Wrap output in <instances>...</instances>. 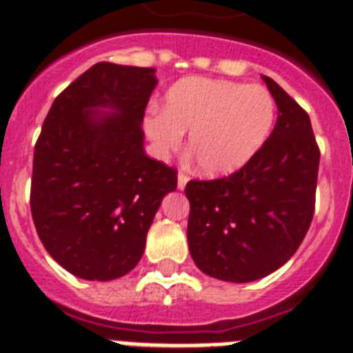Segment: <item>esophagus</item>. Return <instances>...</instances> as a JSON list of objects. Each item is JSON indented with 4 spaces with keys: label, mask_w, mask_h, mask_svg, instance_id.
I'll return each instance as SVG.
<instances>
[{
    "label": "esophagus",
    "mask_w": 353,
    "mask_h": 353,
    "mask_svg": "<svg viewBox=\"0 0 353 353\" xmlns=\"http://www.w3.org/2000/svg\"><path fill=\"white\" fill-rule=\"evenodd\" d=\"M187 182H189V176H187L185 173H182V171H180V173H179V189H180V191H183V189H185Z\"/></svg>",
    "instance_id": "esophagus-1"
}]
</instances>
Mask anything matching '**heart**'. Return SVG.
I'll list each match as a JSON object with an SVG mask.
<instances>
[{
  "instance_id": "heart-1",
  "label": "heart",
  "mask_w": 353,
  "mask_h": 353,
  "mask_svg": "<svg viewBox=\"0 0 353 353\" xmlns=\"http://www.w3.org/2000/svg\"><path fill=\"white\" fill-rule=\"evenodd\" d=\"M276 102L260 84L183 77L168 90L164 111L145 118V134L159 157L189 150L208 176L232 174L251 161L269 138Z\"/></svg>"
}]
</instances>
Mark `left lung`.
Wrapping results in <instances>:
<instances>
[{
	"mask_svg": "<svg viewBox=\"0 0 353 353\" xmlns=\"http://www.w3.org/2000/svg\"><path fill=\"white\" fill-rule=\"evenodd\" d=\"M261 79L277 120L260 152L230 176L185 185L189 251L201 272L221 281L272 274L293 256L313 221L320 150L311 120L276 81Z\"/></svg>",
	"mask_w": 353,
	"mask_h": 353,
	"instance_id": "left-lung-1",
	"label": "left lung"
}]
</instances>
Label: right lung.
<instances>
[{"mask_svg": "<svg viewBox=\"0 0 353 353\" xmlns=\"http://www.w3.org/2000/svg\"><path fill=\"white\" fill-rule=\"evenodd\" d=\"M155 68L101 61L56 97L35 145L31 215L43 248L86 281L125 276L145 252L176 171L145 154Z\"/></svg>", "mask_w": 353, "mask_h": 353, "instance_id": "obj_1", "label": "right lung"}]
</instances>
